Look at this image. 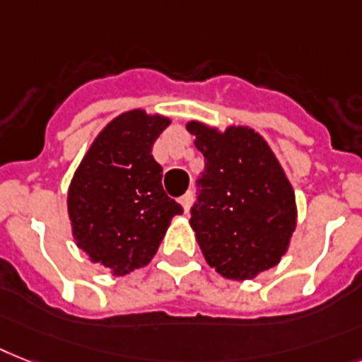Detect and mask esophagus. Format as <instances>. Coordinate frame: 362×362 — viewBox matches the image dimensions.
<instances>
[{
    "label": "esophagus",
    "instance_id": "esophagus-1",
    "mask_svg": "<svg viewBox=\"0 0 362 362\" xmlns=\"http://www.w3.org/2000/svg\"><path fill=\"white\" fill-rule=\"evenodd\" d=\"M182 204V208H184V211H189V208H191V202H193V195H191V193H184V195L180 197V201H178Z\"/></svg>",
    "mask_w": 362,
    "mask_h": 362
}]
</instances>
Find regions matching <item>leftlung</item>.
I'll return each mask as SVG.
<instances>
[{
	"mask_svg": "<svg viewBox=\"0 0 362 362\" xmlns=\"http://www.w3.org/2000/svg\"><path fill=\"white\" fill-rule=\"evenodd\" d=\"M204 156L201 195L189 225L208 266L230 281H249L277 266L298 225L296 193L262 135L249 126L227 130L189 120Z\"/></svg>",
	"mask_w": 362,
	"mask_h": 362,
	"instance_id": "8db88e82",
	"label": "left lung"
}]
</instances>
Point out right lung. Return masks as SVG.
Masks as SVG:
<instances>
[{
  "instance_id": "1",
  "label": "right lung",
  "mask_w": 362,
  "mask_h": 362,
  "mask_svg": "<svg viewBox=\"0 0 362 362\" xmlns=\"http://www.w3.org/2000/svg\"><path fill=\"white\" fill-rule=\"evenodd\" d=\"M171 119L130 110L102 128L69 186L70 227L90 262L122 277L145 267L182 206L161 187L152 146Z\"/></svg>"
}]
</instances>
